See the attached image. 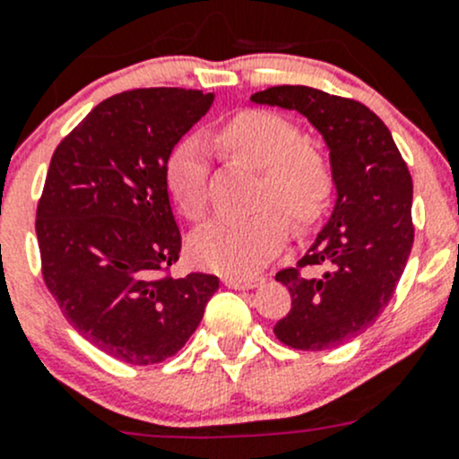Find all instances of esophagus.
Wrapping results in <instances>:
<instances>
[{"label": "esophagus", "instance_id": "34e87169", "mask_svg": "<svg viewBox=\"0 0 459 459\" xmlns=\"http://www.w3.org/2000/svg\"><path fill=\"white\" fill-rule=\"evenodd\" d=\"M224 284L229 286V289H235V290H251V289H257V286L264 284V277H259V275H253V277H224Z\"/></svg>", "mask_w": 459, "mask_h": 459}]
</instances>
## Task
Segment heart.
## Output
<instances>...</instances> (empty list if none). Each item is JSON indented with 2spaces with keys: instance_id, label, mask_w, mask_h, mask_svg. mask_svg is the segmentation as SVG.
I'll return each mask as SVG.
<instances>
[{
  "instance_id": "heart-1",
  "label": "heart",
  "mask_w": 459,
  "mask_h": 459,
  "mask_svg": "<svg viewBox=\"0 0 459 459\" xmlns=\"http://www.w3.org/2000/svg\"><path fill=\"white\" fill-rule=\"evenodd\" d=\"M221 155L259 170L257 204H277L298 229H311L324 217L335 191L331 161L307 143L302 128L273 110L247 108L212 133ZM164 182L175 208L200 221L208 211L206 160L193 142L170 152ZM290 224L275 206L247 217L215 220L193 235L188 253L197 266L226 275H247L268 262L289 239Z\"/></svg>"
}]
</instances>
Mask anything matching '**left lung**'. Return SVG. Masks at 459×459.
I'll list each match as a JSON object with an SVG mask.
<instances>
[{
  "mask_svg": "<svg viewBox=\"0 0 459 459\" xmlns=\"http://www.w3.org/2000/svg\"><path fill=\"white\" fill-rule=\"evenodd\" d=\"M251 100L302 113L331 151L335 208L298 266L275 275L290 311L273 331L290 349H337L395 293L413 247V179L386 124L359 101L311 86H271ZM313 265L323 268L319 278L303 273Z\"/></svg>",
  "mask_w": 459,
  "mask_h": 459,
  "instance_id": "left-lung-1",
  "label": "left lung"
}]
</instances>
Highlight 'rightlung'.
<instances>
[{
    "instance_id": "obj_1",
    "label": "right lung",
    "mask_w": 459,
    "mask_h": 459,
    "mask_svg": "<svg viewBox=\"0 0 459 459\" xmlns=\"http://www.w3.org/2000/svg\"><path fill=\"white\" fill-rule=\"evenodd\" d=\"M215 95L135 88L97 104L59 142L37 204L46 289L100 351L133 367L173 358L200 326L220 280H173L182 235L164 169Z\"/></svg>"
}]
</instances>
